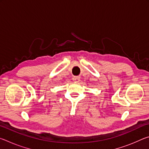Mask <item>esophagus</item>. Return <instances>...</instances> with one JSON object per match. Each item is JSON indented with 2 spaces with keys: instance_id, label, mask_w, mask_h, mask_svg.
Returning a JSON list of instances; mask_svg holds the SVG:
<instances>
[{
  "instance_id": "34e87169",
  "label": "esophagus",
  "mask_w": 149,
  "mask_h": 149,
  "mask_svg": "<svg viewBox=\"0 0 149 149\" xmlns=\"http://www.w3.org/2000/svg\"><path fill=\"white\" fill-rule=\"evenodd\" d=\"M72 79H73V81H74V82H79V81H80V77H78V76H74L73 77V78H72Z\"/></svg>"
}]
</instances>
